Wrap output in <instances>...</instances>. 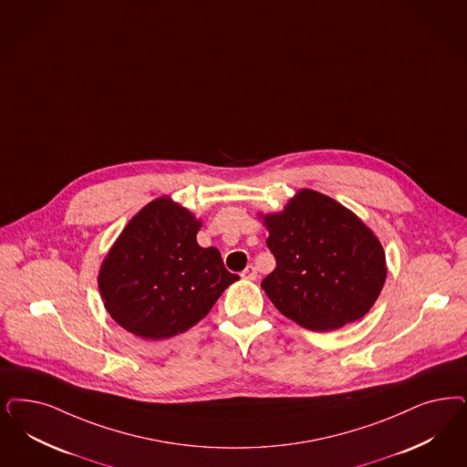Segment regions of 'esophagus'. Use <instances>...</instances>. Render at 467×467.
Here are the masks:
<instances>
[{
    "mask_svg": "<svg viewBox=\"0 0 467 467\" xmlns=\"http://www.w3.org/2000/svg\"><path fill=\"white\" fill-rule=\"evenodd\" d=\"M243 279H248V281H254L257 279V269L254 265H248L242 273Z\"/></svg>",
    "mask_w": 467,
    "mask_h": 467,
    "instance_id": "1",
    "label": "esophagus"
}]
</instances>
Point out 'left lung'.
<instances>
[{"instance_id":"1","label":"left lung","mask_w":467,"mask_h":467,"mask_svg":"<svg viewBox=\"0 0 467 467\" xmlns=\"http://www.w3.org/2000/svg\"><path fill=\"white\" fill-rule=\"evenodd\" d=\"M260 217L275 258L260 286L285 317L331 331L369 312L385 285V250L354 212L300 190L283 212Z\"/></svg>"}]
</instances>
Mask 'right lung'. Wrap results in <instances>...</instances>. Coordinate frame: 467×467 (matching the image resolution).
Here are the masks:
<instances>
[{"mask_svg":"<svg viewBox=\"0 0 467 467\" xmlns=\"http://www.w3.org/2000/svg\"><path fill=\"white\" fill-rule=\"evenodd\" d=\"M202 221L169 196L140 210L103 260L98 288L107 312L143 339L172 338L202 321L240 279L221 252L202 248Z\"/></svg>","mask_w":467,"mask_h":467,"instance_id":"add662e5","label":"right lung"}]
</instances>
